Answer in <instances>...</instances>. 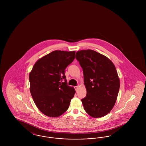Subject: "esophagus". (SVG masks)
Masks as SVG:
<instances>
[{
    "instance_id": "obj_1",
    "label": "esophagus",
    "mask_w": 146,
    "mask_h": 146,
    "mask_svg": "<svg viewBox=\"0 0 146 146\" xmlns=\"http://www.w3.org/2000/svg\"><path fill=\"white\" fill-rule=\"evenodd\" d=\"M78 88H79V87L78 86H74V89L76 90V91L78 90Z\"/></svg>"
}]
</instances>
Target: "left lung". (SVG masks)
<instances>
[{"mask_svg":"<svg viewBox=\"0 0 146 146\" xmlns=\"http://www.w3.org/2000/svg\"><path fill=\"white\" fill-rule=\"evenodd\" d=\"M76 58L83 70L87 91L82 99L84 108L93 118L104 117L114 107L119 90L115 66L105 56L90 49L78 51Z\"/></svg>","mask_w":146,"mask_h":146,"instance_id":"1","label":"left lung"}]
</instances>
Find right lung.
<instances>
[{"mask_svg":"<svg viewBox=\"0 0 146 146\" xmlns=\"http://www.w3.org/2000/svg\"><path fill=\"white\" fill-rule=\"evenodd\" d=\"M76 52L55 50L38 60L29 73L30 91L35 104L49 117L66 111L76 90L67 84L64 70Z\"/></svg>","mask_w":146,"mask_h":146,"instance_id":"right-lung-1","label":"right lung"}]
</instances>
